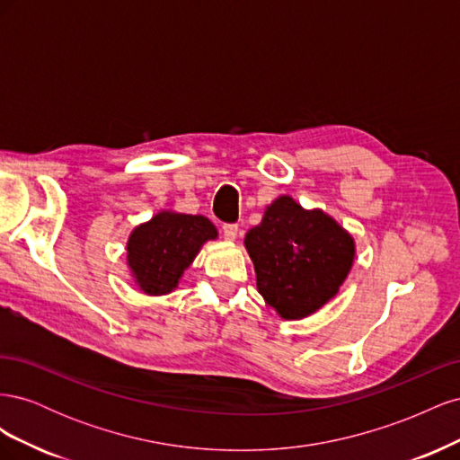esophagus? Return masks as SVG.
Returning a JSON list of instances; mask_svg holds the SVG:
<instances>
[{
  "instance_id": "1",
  "label": "esophagus",
  "mask_w": 460,
  "mask_h": 460,
  "mask_svg": "<svg viewBox=\"0 0 460 460\" xmlns=\"http://www.w3.org/2000/svg\"><path fill=\"white\" fill-rule=\"evenodd\" d=\"M222 232H225L226 240H235V235H238V225H222Z\"/></svg>"
}]
</instances>
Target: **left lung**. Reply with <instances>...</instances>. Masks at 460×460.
Masks as SVG:
<instances>
[{"label": "left lung", "instance_id": "8db88e82", "mask_svg": "<svg viewBox=\"0 0 460 460\" xmlns=\"http://www.w3.org/2000/svg\"><path fill=\"white\" fill-rule=\"evenodd\" d=\"M259 294L282 318L309 316L338 294L349 274L355 243L323 211H305L294 199L278 198L261 225L245 235Z\"/></svg>", "mask_w": 460, "mask_h": 460}]
</instances>
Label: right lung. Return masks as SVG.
Wrapping results in <instances>:
<instances>
[{"label": "right lung", "instance_id": "1", "mask_svg": "<svg viewBox=\"0 0 460 460\" xmlns=\"http://www.w3.org/2000/svg\"><path fill=\"white\" fill-rule=\"evenodd\" d=\"M215 238L217 228L208 218L163 211L132 232L128 267L146 294H169L199 247Z\"/></svg>", "mask_w": 460, "mask_h": 460}]
</instances>
